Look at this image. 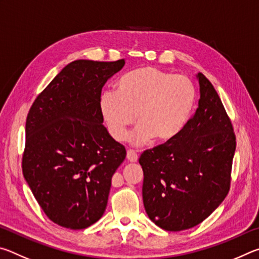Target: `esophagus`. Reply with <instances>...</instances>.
Here are the masks:
<instances>
[{"label":"esophagus","mask_w":259,"mask_h":259,"mask_svg":"<svg viewBox=\"0 0 259 259\" xmlns=\"http://www.w3.org/2000/svg\"><path fill=\"white\" fill-rule=\"evenodd\" d=\"M126 159H128L129 162H137L138 160V155L136 154V152L133 150H129L126 152Z\"/></svg>","instance_id":"1"}]
</instances>
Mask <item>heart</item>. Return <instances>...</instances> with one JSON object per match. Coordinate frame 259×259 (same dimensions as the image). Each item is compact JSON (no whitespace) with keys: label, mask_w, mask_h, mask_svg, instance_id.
Instances as JSON below:
<instances>
[{"label":"heart","mask_w":259,"mask_h":259,"mask_svg":"<svg viewBox=\"0 0 259 259\" xmlns=\"http://www.w3.org/2000/svg\"><path fill=\"white\" fill-rule=\"evenodd\" d=\"M196 103V89L190 78L146 66L124 74L117 91L104 90L99 98L109 134L123 142L128 130L138 125L129 142L143 146L153 138L166 143L177 137L190 121Z\"/></svg>","instance_id":"1"}]
</instances>
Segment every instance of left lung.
<instances>
[{
    "label": "left lung",
    "mask_w": 259,
    "mask_h": 259,
    "mask_svg": "<svg viewBox=\"0 0 259 259\" xmlns=\"http://www.w3.org/2000/svg\"><path fill=\"white\" fill-rule=\"evenodd\" d=\"M199 107L176 138L146 150L143 202L165 231L194 227L218 208L230 190L235 135L217 91L202 73Z\"/></svg>",
    "instance_id": "1"
}]
</instances>
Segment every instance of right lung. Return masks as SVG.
I'll return each instance as SVG.
<instances>
[{"label": "right lung", "mask_w": 259, "mask_h": 259, "mask_svg": "<svg viewBox=\"0 0 259 259\" xmlns=\"http://www.w3.org/2000/svg\"><path fill=\"white\" fill-rule=\"evenodd\" d=\"M123 66L124 59L72 61L26 119L24 177L47 216L66 229H87L102 218L112 176L125 159L99 108L104 84Z\"/></svg>", "instance_id": "add662e5"}]
</instances>
